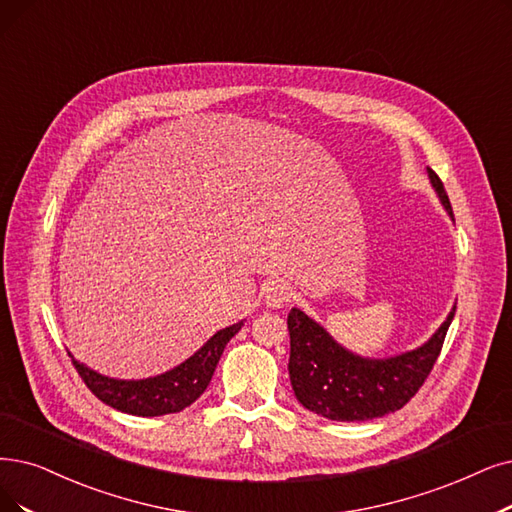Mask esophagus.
<instances>
[{
    "label": "esophagus",
    "mask_w": 512,
    "mask_h": 512,
    "mask_svg": "<svg viewBox=\"0 0 512 512\" xmlns=\"http://www.w3.org/2000/svg\"><path fill=\"white\" fill-rule=\"evenodd\" d=\"M290 288L281 281H269L267 285L262 288V298L264 304L271 306V309H281L283 304L290 302Z\"/></svg>",
    "instance_id": "obj_1"
}]
</instances>
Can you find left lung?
Here are the masks:
<instances>
[{"mask_svg":"<svg viewBox=\"0 0 512 512\" xmlns=\"http://www.w3.org/2000/svg\"><path fill=\"white\" fill-rule=\"evenodd\" d=\"M426 174L443 210L454 220L443 182L431 168ZM454 313L456 302L435 334L412 351L365 357L346 349L319 321L294 306L288 315V370L296 399L309 412L336 422L374 420L401 410L431 374Z\"/></svg>","mask_w":512,"mask_h":512,"instance_id":"1","label":"left lung"}]
</instances>
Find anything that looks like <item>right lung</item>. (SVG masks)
Wrapping results in <instances>:
<instances>
[{"mask_svg": "<svg viewBox=\"0 0 512 512\" xmlns=\"http://www.w3.org/2000/svg\"><path fill=\"white\" fill-rule=\"evenodd\" d=\"M243 321L245 319L229 327H222V330H218L189 359L178 363L172 370L151 378H111L92 370L86 363L77 361L71 353L69 357L90 391L102 403L111 405L113 410L142 418L176 414L180 410H185L191 403H195L203 395V391H206L224 346H227L229 340L241 330Z\"/></svg>", "mask_w": 512, "mask_h": 512, "instance_id": "1", "label": "right lung"}]
</instances>
